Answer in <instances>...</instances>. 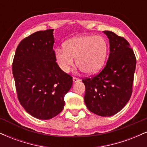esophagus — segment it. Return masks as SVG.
Here are the masks:
<instances>
[{
	"label": "esophagus",
	"mask_w": 147,
	"mask_h": 147,
	"mask_svg": "<svg viewBox=\"0 0 147 147\" xmlns=\"http://www.w3.org/2000/svg\"><path fill=\"white\" fill-rule=\"evenodd\" d=\"M72 81H73L74 83H77V82H79L80 80H79V78H77V77H73L72 78Z\"/></svg>",
	"instance_id": "1"
}]
</instances>
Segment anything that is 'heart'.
I'll list each match as a JSON object with an SVG mask.
<instances>
[{
    "mask_svg": "<svg viewBox=\"0 0 147 147\" xmlns=\"http://www.w3.org/2000/svg\"><path fill=\"white\" fill-rule=\"evenodd\" d=\"M108 46L101 36L79 35L64 43V48L55 50V59L61 70L68 72L75 63L88 75L97 73L105 63Z\"/></svg>",
    "mask_w": 147,
    "mask_h": 147,
    "instance_id": "heart-1",
    "label": "heart"
}]
</instances>
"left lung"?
Masks as SVG:
<instances>
[{"label":"left lung","instance_id":"1","mask_svg":"<svg viewBox=\"0 0 147 147\" xmlns=\"http://www.w3.org/2000/svg\"><path fill=\"white\" fill-rule=\"evenodd\" d=\"M109 39L110 54L100 73L83 79L84 102L88 109L102 117L120 111L132 94L136 59L125 38L111 31L103 32Z\"/></svg>","mask_w":147,"mask_h":147}]
</instances>
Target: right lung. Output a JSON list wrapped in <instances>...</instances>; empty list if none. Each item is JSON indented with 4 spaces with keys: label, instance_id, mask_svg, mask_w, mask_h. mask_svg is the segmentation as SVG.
I'll return each mask as SVG.
<instances>
[{
    "label": "right lung",
    "instance_id": "obj_1",
    "mask_svg": "<svg viewBox=\"0 0 147 147\" xmlns=\"http://www.w3.org/2000/svg\"><path fill=\"white\" fill-rule=\"evenodd\" d=\"M53 31H38L22 40L12 64L18 100L39 119H52L61 112L64 96L72 86V77L56 62Z\"/></svg>",
    "mask_w": 147,
    "mask_h": 147
}]
</instances>
